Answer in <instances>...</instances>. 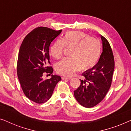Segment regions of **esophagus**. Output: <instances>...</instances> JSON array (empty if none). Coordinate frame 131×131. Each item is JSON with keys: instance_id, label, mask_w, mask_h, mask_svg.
I'll use <instances>...</instances> for the list:
<instances>
[{"instance_id": "esophagus-1", "label": "esophagus", "mask_w": 131, "mask_h": 131, "mask_svg": "<svg viewBox=\"0 0 131 131\" xmlns=\"http://www.w3.org/2000/svg\"><path fill=\"white\" fill-rule=\"evenodd\" d=\"M70 77H67V76H62V79L64 80V79H68V80H70L71 79Z\"/></svg>"}]
</instances>
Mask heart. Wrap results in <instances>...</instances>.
<instances>
[{"label": "heart", "instance_id": "b5f03b06", "mask_svg": "<svg viewBox=\"0 0 131 131\" xmlns=\"http://www.w3.org/2000/svg\"><path fill=\"white\" fill-rule=\"evenodd\" d=\"M71 48V58H64L56 65L57 72L70 76L75 71L88 70L97 63L101 55L100 41L81 31H70L61 40H57L50 48V53L53 58L58 60L63 54L64 48Z\"/></svg>", "mask_w": 131, "mask_h": 131}]
</instances>
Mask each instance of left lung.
Returning a JSON list of instances; mask_svg holds the SVG:
<instances>
[{
	"instance_id": "1",
	"label": "left lung",
	"mask_w": 131,
	"mask_h": 131,
	"mask_svg": "<svg viewBox=\"0 0 131 131\" xmlns=\"http://www.w3.org/2000/svg\"><path fill=\"white\" fill-rule=\"evenodd\" d=\"M103 52L95 66L83 73L84 80L74 91V97L80 105L91 108L97 105L110 89L114 69V57L106 39L101 36Z\"/></svg>"
}]
</instances>
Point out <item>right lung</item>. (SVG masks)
<instances>
[{
  "mask_svg": "<svg viewBox=\"0 0 131 131\" xmlns=\"http://www.w3.org/2000/svg\"><path fill=\"white\" fill-rule=\"evenodd\" d=\"M61 31L44 27L36 28L26 36L19 48L18 78L25 95L35 103L42 104L49 100L61 80L58 75L52 74L49 79L42 78L44 72L52 74V67L47 66L50 63L49 48Z\"/></svg>",
  "mask_w": 131,
  "mask_h": 131,
  "instance_id": "right-lung-1",
  "label": "right lung"
}]
</instances>
